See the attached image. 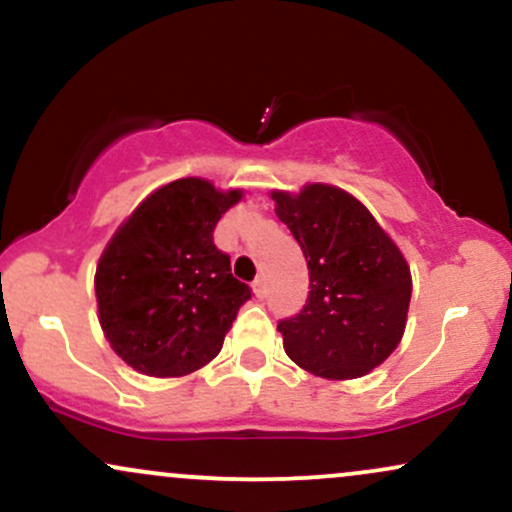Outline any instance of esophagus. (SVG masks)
Here are the masks:
<instances>
[{
	"label": "esophagus",
	"mask_w": 512,
	"mask_h": 512,
	"mask_svg": "<svg viewBox=\"0 0 512 512\" xmlns=\"http://www.w3.org/2000/svg\"><path fill=\"white\" fill-rule=\"evenodd\" d=\"M252 291H255L257 298H264V293H267V284H264V276L260 274L255 281H252Z\"/></svg>",
	"instance_id": "34e87169"
}]
</instances>
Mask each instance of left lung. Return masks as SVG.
Wrapping results in <instances>:
<instances>
[{
	"label": "left lung",
	"instance_id": "1",
	"mask_svg": "<svg viewBox=\"0 0 512 512\" xmlns=\"http://www.w3.org/2000/svg\"><path fill=\"white\" fill-rule=\"evenodd\" d=\"M272 199L310 274L303 310L276 325L286 354L320 378H361L402 339L409 264L373 214L339 187L313 182L298 195L272 192Z\"/></svg>",
	"mask_w": 512,
	"mask_h": 512
}]
</instances>
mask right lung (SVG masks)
I'll return each instance as SVG.
<instances>
[{
    "label": "right lung",
    "mask_w": 512,
    "mask_h": 512,
    "mask_svg": "<svg viewBox=\"0 0 512 512\" xmlns=\"http://www.w3.org/2000/svg\"><path fill=\"white\" fill-rule=\"evenodd\" d=\"M240 190L202 178L158 187L117 228L96 269L98 320L110 346L134 370L178 378L221 351L248 284L214 245L216 223Z\"/></svg>",
    "instance_id": "add662e5"
}]
</instances>
